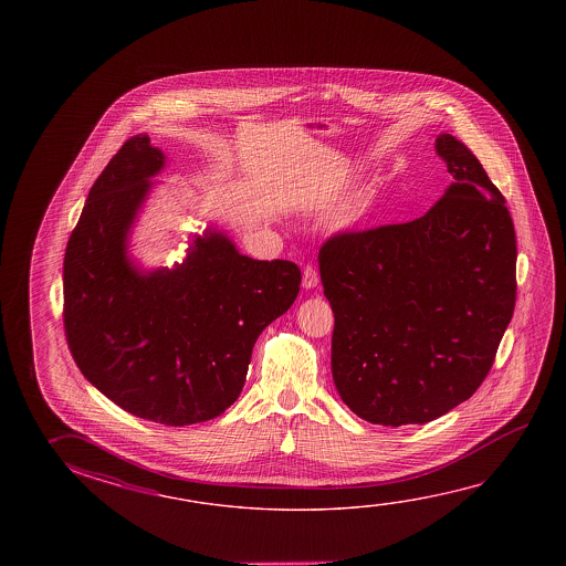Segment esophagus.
<instances>
[{
    "mask_svg": "<svg viewBox=\"0 0 566 566\" xmlns=\"http://www.w3.org/2000/svg\"><path fill=\"white\" fill-rule=\"evenodd\" d=\"M302 284H304L306 290H312V287L319 284V274H317V269L312 266V264H307L306 269H304V274H302Z\"/></svg>",
    "mask_w": 566,
    "mask_h": 566,
    "instance_id": "34e87169",
    "label": "esophagus"
}]
</instances>
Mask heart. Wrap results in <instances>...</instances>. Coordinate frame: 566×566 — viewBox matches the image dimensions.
I'll use <instances>...</instances> for the list:
<instances>
[{"label":"heart","mask_w":566,"mask_h":566,"mask_svg":"<svg viewBox=\"0 0 566 566\" xmlns=\"http://www.w3.org/2000/svg\"><path fill=\"white\" fill-rule=\"evenodd\" d=\"M359 217H361V211H355V213L352 214V219H349V221H357V219H359Z\"/></svg>","instance_id":"heart-1"}]
</instances>
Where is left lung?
Segmentation results:
<instances>
[{"label": "left lung", "mask_w": 566, "mask_h": 566, "mask_svg": "<svg viewBox=\"0 0 566 566\" xmlns=\"http://www.w3.org/2000/svg\"><path fill=\"white\" fill-rule=\"evenodd\" d=\"M436 151L454 184L428 213L337 232L319 249L335 389L371 424H424L470 399L515 307L505 197L452 134L436 138Z\"/></svg>", "instance_id": "1"}]
</instances>
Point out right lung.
Here are the masks:
<instances>
[{"label": "right lung", "instance_id": "obj_1", "mask_svg": "<svg viewBox=\"0 0 566 566\" xmlns=\"http://www.w3.org/2000/svg\"><path fill=\"white\" fill-rule=\"evenodd\" d=\"M166 164L146 134L124 142L94 181L63 262L66 343L96 389L134 417L187 427L241 395L252 347L294 304L290 260H254L224 232L195 237L176 269L142 270L128 232Z\"/></svg>", "mask_w": 566, "mask_h": 566}]
</instances>
